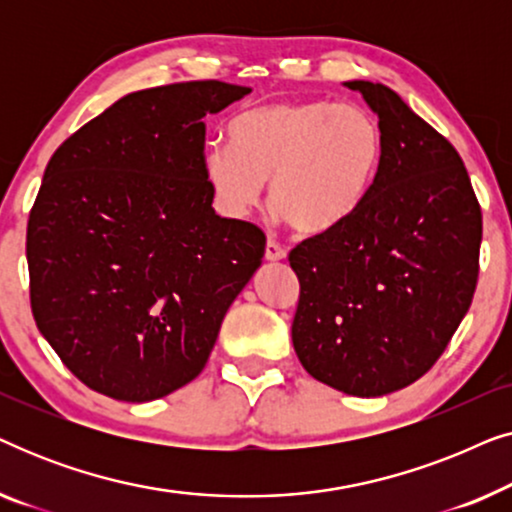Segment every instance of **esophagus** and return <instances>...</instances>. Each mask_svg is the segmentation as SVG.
I'll use <instances>...</instances> for the list:
<instances>
[{"label": "esophagus", "instance_id": "34e87169", "mask_svg": "<svg viewBox=\"0 0 512 512\" xmlns=\"http://www.w3.org/2000/svg\"><path fill=\"white\" fill-rule=\"evenodd\" d=\"M265 258L268 261H282V258H286V249L279 242L268 240V244H265Z\"/></svg>", "mask_w": 512, "mask_h": 512}]
</instances>
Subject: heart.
Masks as SVG:
<instances>
[{
	"label": "heart",
	"mask_w": 512,
	"mask_h": 512,
	"mask_svg": "<svg viewBox=\"0 0 512 512\" xmlns=\"http://www.w3.org/2000/svg\"><path fill=\"white\" fill-rule=\"evenodd\" d=\"M228 146L212 144L202 170L216 205L244 216L263 181L277 216L298 233L340 226L373 184L382 130L366 107L331 100H279L240 111L226 128Z\"/></svg>",
	"instance_id": "1"
}]
</instances>
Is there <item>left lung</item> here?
<instances>
[{
	"label": "left lung",
	"mask_w": 512,
	"mask_h": 512,
	"mask_svg": "<svg viewBox=\"0 0 512 512\" xmlns=\"http://www.w3.org/2000/svg\"><path fill=\"white\" fill-rule=\"evenodd\" d=\"M380 118L382 158L340 226L291 249V338L314 380L373 398L445 352L478 284L482 212L464 160L382 83L347 81Z\"/></svg>",
	"instance_id": "left-lung-1"
}]
</instances>
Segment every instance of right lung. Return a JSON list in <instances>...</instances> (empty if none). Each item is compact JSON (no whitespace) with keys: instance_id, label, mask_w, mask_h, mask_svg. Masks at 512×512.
Returning <instances> with one entry per match:
<instances>
[{"instance_id":"1","label":"right lung","mask_w":512,"mask_h":512,"mask_svg":"<svg viewBox=\"0 0 512 512\" xmlns=\"http://www.w3.org/2000/svg\"><path fill=\"white\" fill-rule=\"evenodd\" d=\"M251 88L137 90L65 139L27 221L30 303L60 361L97 394L146 403L195 380L265 254L263 230L221 219L205 118Z\"/></svg>"}]
</instances>
